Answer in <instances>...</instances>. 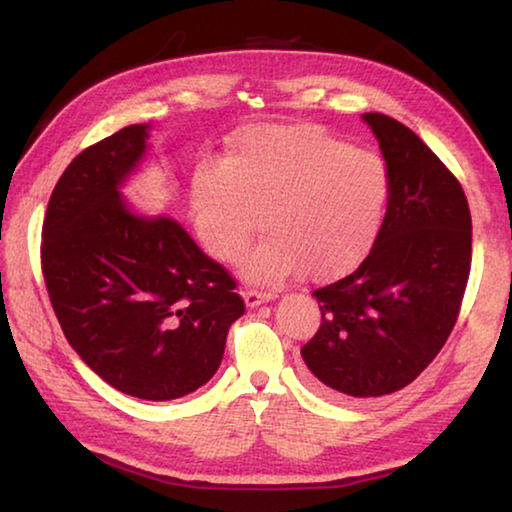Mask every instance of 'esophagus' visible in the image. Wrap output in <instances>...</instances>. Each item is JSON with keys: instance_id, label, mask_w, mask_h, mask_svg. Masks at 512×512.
<instances>
[{"instance_id": "34e87169", "label": "esophagus", "mask_w": 512, "mask_h": 512, "mask_svg": "<svg viewBox=\"0 0 512 512\" xmlns=\"http://www.w3.org/2000/svg\"><path fill=\"white\" fill-rule=\"evenodd\" d=\"M271 298H273L271 291H259V289H253V287L244 291V300H246L248 307H257V305H262V302H268Z\"/></svg>"}]
</instances>
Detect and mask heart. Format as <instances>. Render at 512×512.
Here are the masks:
<instances>
[{"label":"heart","mask_w":512,"mask_h":512,"mask_svg":"<svg viewBox=\"0 0 512 512\" xmlns=\"http://www.w3.org/2000/svg\"><path fill=\"white\" fill-rule=\"evenodd\" d=\"M388 171L372 151L354 149L318 126H253L228 162L196 167L198 232L214 257L235 262L262 228L268 237L246 259L255 280H311L348 271L368 253L388 203Z\"/></svg>","instance_id":"1"}]
</instances>
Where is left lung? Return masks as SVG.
<instances>
[{
    "instance_id": "obj_1",
    "label": "left lung",
    "mask_w": 512,
    "mask_h": 512,
    "mask_svg": "<svg viewBox=\"0 0 512 512\" xmlns=\"http://www.w3.org/2000/svg\"><path fill=\"white\" fill-rule=\"evenodd\" d=\"M388 169V207L366 259L314 291L320 327L302 345L311 381L336 400L404 388L456 325L472 266L461 183L409 126L366 112Z\"/></svg>"
}]
</instances>
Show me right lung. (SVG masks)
<instances>
[{
  "instance_id": "add662e5",
  "label": "right lung",
  "mask_w": 512,
  "mask_h": 512,
  "mask_svg": "<svg viewBox=\"0 0 512 512\" xmlns=\"http://www.w3.org/2000/svg\"><path fill=\"white\" fill-rule=\"evenodd\" d=\"M146 131L121 128L69 162L49 198L40 262L76 354L117 391L164 402L212 379L246 305L235 277L183 225L144 219L121 201Z\"/></svg>"
}]
</instances>
